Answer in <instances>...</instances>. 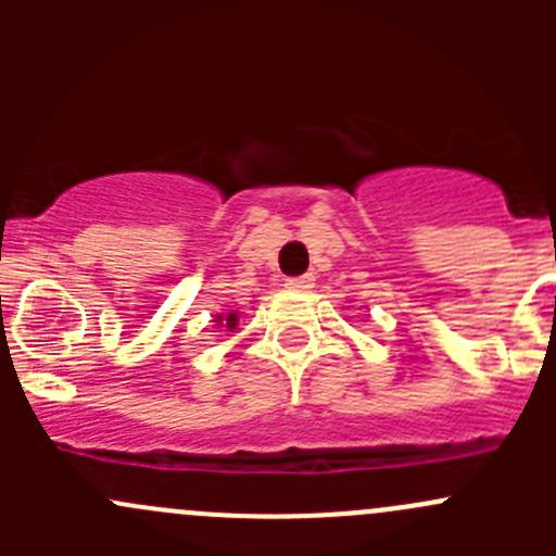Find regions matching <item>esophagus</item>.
I'll return each mask as SVG.
<instances>
[{"mask_svg": "<svg viewBox=\"0 0 556 556\" xmlns=\"http://www.w3.org/2000/svg\"><path fill=\"white\" fill-rule=\"evenodd\" d=\"M285 285H288L290 290H309L314 285V277L312 274H301V277H290Z\"/></svg>", "mask_w": 556, "mask_h": 556, "instance_id": "esophagus-1", "label": "esophagus"}]
</instances>
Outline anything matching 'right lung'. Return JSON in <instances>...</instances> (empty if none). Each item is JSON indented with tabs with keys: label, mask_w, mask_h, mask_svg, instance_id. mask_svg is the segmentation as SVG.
Segmentation results:
<instances>
[{
	"label": "right lung",
	"mask_w": 556,
	"mask_h": 556,
	"mask_svg": "<svg viewBox=\"0 0 556 556\" xmlns=\"http://www.w3.org/2000/svg\"><path fill=\"white\" fill-rule=\"evenodd\" d=\"M217 323H226V328H237V312H231L228 317L217 314Z\"/></svg>",
	"instance_id": "add662e5"
}]
</instances>
